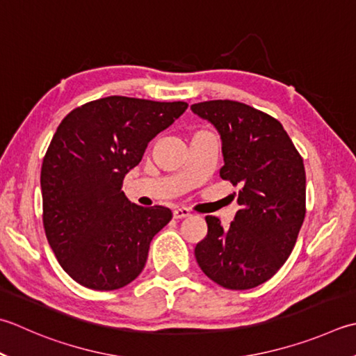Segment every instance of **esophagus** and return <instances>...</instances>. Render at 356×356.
<instances>
[{
    "mask_svg": "<svg viewBox=\"0 0 356 356\" xmlns=\"http://www.w3.org/2000/svg\"><path fill=\"white\" fill-rule=\"evenodd\" d=\"M172 214H174V219H184V218H188V216H191L188 208H174Z\"/></svg>",
    "mask_w": 356,
    "mask_h": 356,
    "instance_id": "esophagus-1",
    "label": "esophagus"
}]
</instances>
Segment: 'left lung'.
<instances>
[{
    "mask_svg": "<svg viewBox=\"0 0 356 356\" xmlns=\"http://www.w3.org/2000/svg\"><path fill=\"white\" fill-rule=\"evenodd\" d=\"M191 111L218 129L220 177L239 185L234 220L224 228L207 216L208 233L194 254L200 270L229 290H248L280 270L305 216V170L276 118L233 100L202 102Z\"/></svg>",
    "mask_w": 356,
    "mask_h": 356,
    "instance_id": "8db88e82",
    "label": "left lung"
}]
</instances>
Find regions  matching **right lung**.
Here are the masks:
<instances>
[{"instance_id":"add662e5","label":"right lung","mask_w":356,"mask_h":356,"mask_svg":"<svg viewBox=\"0 0 356 356\" xmlns=\"http://www.w3.org/2000/svg\"><path fill=\"white\" fill-rule=\"evenodd\" d=\"M185 102L111 95L71 111L41 166L43 225L63 270L92 290H117L142 273L166 207L131 204L123 179L148 143L185 113Z\"/></svg>"}]
</instances>
